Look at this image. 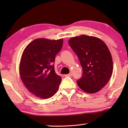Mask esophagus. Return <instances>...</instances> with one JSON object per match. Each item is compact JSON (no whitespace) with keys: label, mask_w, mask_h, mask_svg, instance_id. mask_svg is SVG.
Listing matches in <instances>:
<instances>
[{"label":"esophagus","mask_w":128,"mask_h":128,"mask_svg":"<svg viewBox=\"0 0 128 128\" xmlns=\"http://www.w3.org/2000/svg\"><path fill=\"white\" fill-rule=\"evenodd\" d=\"M64 76L65 77H71L72 76V74H71V73H69V74H65Z\"/></svg>","instance_id":"esophagus-1"}]
</instances>
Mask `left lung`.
<instances>
[{"label": "left lung", "instance_id": "left-lung-1", "mask_svg": "<svg viewBox=\"0 0 128 128\" xmlns=\"http://www.w3.org/2000/svg\"><path fill=\"white\" fill-rule=\"evenodd\" d=\"M68 42L78 58L83 70L77 85L90 94L101 90L113 72V61L107 45L99 38L86 35L71 38Z\"/></svg>", "mask_w": 128, "mask_h": 128}]
</instances>
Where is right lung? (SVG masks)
<instances>
[{"instance_id": "obj_1", "label": "right lung", "mask_w": 128, "mask_h": 128, "mask_svg": "<svg viewBox=\"0 0 128 128\" xmlns=\"http://www.w3.org/2000/svg\"><path fill=\"white\" fill-rule=\"evenodd\" d=\"M63 40L36 39L25 47L19 73L25 87L36 97L46 99L55 94L62 78L56 74L53 62L61 50Z\"/></svg>"}]
</instances>
